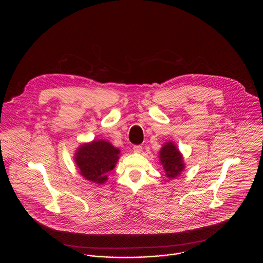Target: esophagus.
Returning a JSON list of instances; mask_svg holds the SVG:
<instances>
[{
	"mask_svg": "<svg viewBox=\"0 0 263 263\" xmlns=\"http://www.w3.org/2000/svg\"><path fill=\"white\" fill-rule=\"evenodd\" d=\"M143 151V147L142 146H135L134 147V152L135 153H141Z\"/></svg>",
	"mask_w": 263,
	"mask_h": 263,
	"instance_id": "1",
	"label": "esophagus"
}]
</instances>
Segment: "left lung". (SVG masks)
<instances>
[{"label": "left lung", "mask_w": 263, "mask_h": 263, "mask_svg": "<svg viewBox=\"0 0 263 263\" xmlns=\"http://www.w3.org/2000/svg\"><path fill=\"white\" fill-rule=\"evenodd\" d=\"M159 161L163 166L166 177L169 179H173L181 175L185 169L182 153L171 141L165 143L161 150L159 151Z\"/></svg>", "instance_id": "obj_1"}]
</instances>
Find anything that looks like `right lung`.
I'll return each mask as SVG.
<instances>
[{
  "label": "right lung",
  "mask_w": 263,
  "mask_h": 263,
  "mask_svg": "<svg viewBox=\"0 0 263 263\" xmlns=\"http://www.w3.org/2000/svg\"><path fill=\"white\" fill-rule=\"evenodd\" d=\"M120 150L106 140H93L80 145L74 154L79 174L95 184H104L119 160Z\"/></svg>",
  "instance_id": "obj_1"
}]
</instances>
